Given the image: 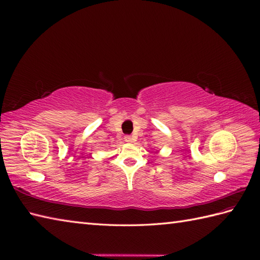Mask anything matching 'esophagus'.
<instances>
[{
	"instance_id": "obj_1",
	"label": "esophagus",
	"mask_w": 260,
	"mask_h": 260,
	"mask_svg": "<svg viewBox=\"0 0 260 260\" xmlns=\"http://www.w3.org/2000/svg\"><path fill=\"white\" fill-rule=\"evenodd\" d=\"M124 141H125V142H128V143H131L132 141H133V139L130 136H125L124 137Z\"/></svg>"
}]
</instances>
